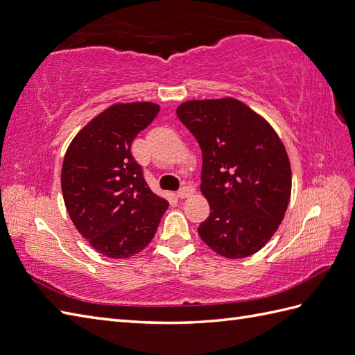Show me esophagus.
Wrapping results in <instances>:
<instances>
[{
    "label": "esophagus",
    "mask_w": 355,
    "mask_h": 355,
    "mask_svg": "<svg viewBox=\"0 0 355 355\" xmlns=\"http://www.w3.org/2000/svg\"><path fill=\"white\" fill-rule=\"evenodd\" d=\"M193 192H195V189H193L192 186H184L183 189H180L178 193H177V196H178V198H181V200H184V198H187L189 195H192Z\"/></svg>",
    "instance_id": "34e87169"
}]
</instances>
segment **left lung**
I'll return each instance as SVG.
<instances>
[{
    "mask_svg": "<svg viewBox=\"0 0 355 355\" xmlns=\"http://www.w3.org/2000/svg\"><path fill=\"white\" fill-rule=\"evenodd\" d=\"M177 116L202 151L201 193L210 216L201 241L225 259L260 251L284 218L292 192L289 155L270 123L236 98L192 100Z\"/></svg>",
    "mask_w": 355,
    "mask_h": 355,
    "instance_id": "8db88e82",
    "label": "left lung"
}]
</instances>
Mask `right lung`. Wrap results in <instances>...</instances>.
Masks as SVG:
<instances>
[{"mask_svg": "<svg viewBox=\"0 0 355 355\" xmlns=\"http://www.w3.org/2000/svg\"><path fill=\"white\" fill-rule=\"evenodd\" d=\"M159 112V104L148 101L113 104L89 121L66 150V210L78 233L109 259H128L146 248L169 205L148 187L130 151Z\"/></svg>", "mask_w": 355, "mask_h": 355, "instance_id": "add662e5", "label": "right lung"}]
</instances>
